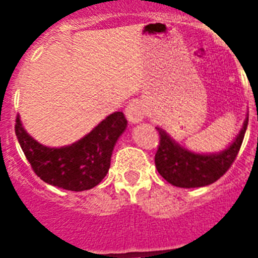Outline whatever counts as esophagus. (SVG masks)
I'll return each mask as SVG.
<instances>
[{"label":"esophagus","instance_id":"esophagus-1","mask_svg":"<svg viewBox=\"0 0 258 258\" xmlns=\"http://www.w3.org/2000/svg\"><path fill=\"white\" fill-rule=\"evenodd\" d=\"M125 116L128 119L130 123H139L145 117V107L139 100L130 101L125 107Z\"/></svg>","mask_w":258,"mask_h":258}]
</instances>
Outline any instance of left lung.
<instances>
[{"label":"left lung","instance_id":"obj_1","mask_svg":"<svg viewBox=\"0 0 258 258\" xmlns=\"http://www.w3.org/2000/svg\"><path fill=\"white\" fill-rule=\"evenodd\" d=\"M248 115L236 139L218 153L191 151L174 141L162 127H155L161 135L155 154L158 172L176 187H204L214 183L228 171L240 151L248 127Z\"/></svg>","mask_w":258,"mask_h":258}]
</instances>
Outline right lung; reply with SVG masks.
<instances>
[{"instance_id":"obj_1","label":"right lung","mask_w":258,"mask_h":258,"mask_svg":"<svg viewBox=\"0 0 258 258\" xmlns=\"http://www.w3.org/2000/svg\"><path fill=\"white\" fill-rule=\"evenodd\" d=\"M125 128L127 119L117 111L72 145L49 147L26 133L20 115L16 119L18 143L34 172L48 184L71 191H84L100 183L109 170L113 147Z\"/></svg>"}]
</instances>
